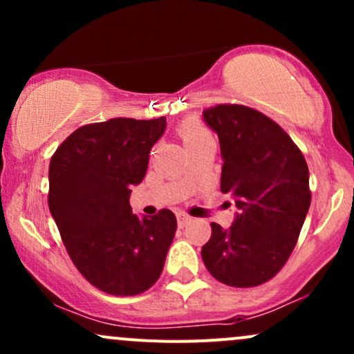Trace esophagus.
<instances>
[{
	"mask_svg": "<svg viewBox=\"0 0 354 354\" xmlns=\"http://www.w3.org/2000/svg\"><path fill=\"white\" fill-rule=\"evenodd\" d=\"M176 218H178V225H180V228H185L188 223H191V219H193L189 214H186V213H178Z\"/></svg>",
	"mask_w": 354,
	"mask_h": 354,
	"instance_id": "1",
	"label": "esophagus"
}]
</instances>
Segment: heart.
Returning a JSON list of instances; mask_svg holds the SVG:
<instances>
[{"instance_id":"heart-1","label":"heart","mask_w":354,"mask_h":354,"mask_svg":"<svg viewBox=\"0 0 354 354\" xmlns=\"http://www.w3.org/2000/svg\"><path fill=\"white\" fill-rule=\"evenodd\" d=\"M180 136L181 140L185 141V145H189L193 143V141H198L201 140V138H206L211 135L208 129H206L201 123H198V121L194 120H188L180 126Z\"/></svg>"}]
</instances>
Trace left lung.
I'll return each mask as SVG.
<instances>
[{
	"mask_svg": "<svg viewBox=\"0 0 354 354\" xmlns=\"http://www.w3.org/2000/svg\"><path fill=\"white\" fill-rule=\"evenodd\" d=\"M221 146V191L239 213L230 230L211 223L203 263L218 281L253 288L270 281L293 253L311 203L303 153L271 118L243 104L203 111Z\"/></svg>",
	"mask_w": 354,
	"mask_h": 354,
	"instance_id": "obj_1",
	"label": "left lung"
}]
</instances>
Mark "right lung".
<instances>
[{
	"mask_svg": "<svg viewBox=\"0 0 354 354\" xmlns=\"http://www.w3.org/2000/svg\"><path fill=\"white\" fill-rule=\"evenodd\" d=\"M165 128V116L84 124L51 156L48 205L61 239L80 273L108 295L149 290L176 233L173 211L141 219L129 206Z\"/></svg>",
	"mask_w": 354,
	"mask_h": 354,
	"instance_id": "obj_1",
	"label": "right lung"
}]
</instances>
